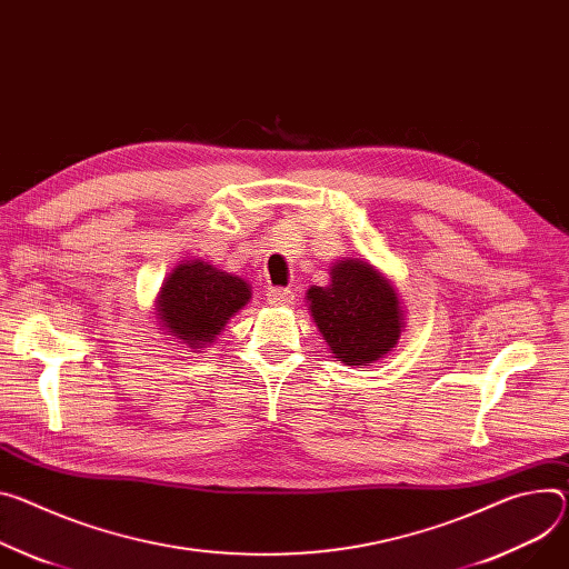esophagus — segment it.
Returning <instances> with one entry per match:
<instances>
[{
    "instance_id": "34e87169",
    "label": "esophagus",
    "mask_w": 569,
    "mask_h": 569,
    "mask_svg": "<svg viewBox=\"0 0 569 569\" xmlns=\"http://www.w3.org/2000/svg\"><path fill=\"white\" fill-rule=\"evenodd\" d=\"M292 299H295V292L288 290V288H272V290L268 292V301H270L272 306H290Z\"/></svg>"
}]
</instances>
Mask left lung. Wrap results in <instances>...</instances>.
<instances>
[{"instance_id": "1", "label": "left lung", "mask_w": 569, "mask_h": 569, "mask_svg": "<svg viewBox=\"0 0 569 569\" xmlns=\"http://www.w3.org/2000/svg\"><path fill=\"white\" fill-rule=\"evenodd\" d=\"M329 274V286L306 290L308 313L340 363H377L406 327L395 283L366 258H342Z\"/></svg>"}]
</instances>
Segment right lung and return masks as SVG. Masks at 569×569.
Instances as JSON below:
<instances>
[{
	"instance_id": "obj_1",
	"label": "right lung",
	"mask_w": 569,
	"mask_h": 569,
	"mask_svg": "<svg viewBox=\"0 0 569 569\" xmlns=\"http://www.w3.org/2000/svg\"><path fill=\"white\" fill-rule=\"evenodd\" d=\"M251 299V286L203 258L181 261L163 281L153 318L166 336L199 351L211 347L227 322Z\"/></svg>"
}]
</instances>
